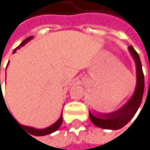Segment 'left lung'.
<instances>
[{"label": "left lung", "mask_w": 150, "mask_h": 150, "mask_svg": "<svg viewBox=\"0 0 150 150\" xmlns=\"http://www.w3.org/2000/svg\"><path fill=\"white\" fill-rule=\"evenodd\" d=\"M128 50L136 64L137 83H136L135 91L130 97V99L120 109L113 112L100 113L90 111V119L91 122L99 128L112 130L123 128L126 124H128L130 121L141 104L144 93V75L142 71L140 59L137 51L134 50L132 46L128 47Z\"/></svg>", "instance_id": "8db88e82"}]
</instances>
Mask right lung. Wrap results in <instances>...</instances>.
Masks as SVG:
<instances>
[{
	"mask_svg": "<svg viewBox=\"0 0 150 150\" xmlns=\"http://www.w3.org/2000/svg\"><path fill=\"white\" fill-rule=\"evenodd\" d=\"M33 39V36H30V37H29V38H27V39H25L24 40L22 41V42L13 50V53H15L16 52V50H18V49H20L21 47H22V46H24L27 42H29V41L30 40H32ZM1 99H2V96L1 97ZM5 102V101H4ZM7 107V106H6ZM8 109V108H7ZM62 114L60 115V117H59V119L55 122V123H53L52 125H50V127H48V128H45V129H35V128H32V127H28V126H24V125H21V124H20L16 120H15V121H17V123H19L21 126H22V127H25V128H27L28 129V132H30L31 135H34V136H45V135H48V134H50V133H53L54 131H56V130H58L59 129V128L60 127V125H62Z\"/></svg>",
	"mask_w": 150,
	"mask_h": 150,
	"instance_id": "add662e5",
	"label": "right lung"
}]
</instances>
